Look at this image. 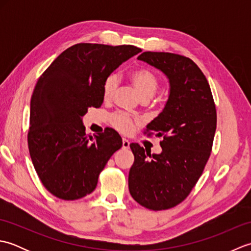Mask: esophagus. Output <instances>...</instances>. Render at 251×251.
Wrapping results in <instances>:
<instances>
[{
    "mask_svg": "<svg viewBox=\"0 0 251 251\" xmlns=\"http://www.w3.org/2000/svg\"><path fill=\"white\" fill-rule=\"evenodd\" d=\"M129 141L126 138H123V149H128L129 148Z\"/></svg>",
    "mask_w": 251,
    "mask_h": 251,
    "instance_id": "34e87169",
    "label": "esophagus"
}]
</instances>
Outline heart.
Segmentation results:
<instances>
[{
	"label": "heart",
	"mask_w": 251,
	"mask_h": 251,
	"mask_svg": "<svg viewBox=\"0 0 251 251\" xmlns=\"http://www.w3.org/2000/svg\"><path fill=\"white\" fill-rule=\"evenodd\" d=\"M129 79L143 100L152 98L156 94L159 87V81L157 76L150 70H148V69H135V70H132L129 73ZM117 86H119V76L115 73L109 74L104 78L102 84L103 99L109 100L113 97ZM111 124L122 132H129L132 128L134 121L127 113L116 112V113L112 114L111 116Z\"/></svg>",
	"instance_id": "b5f03b06"
}]
</instances>
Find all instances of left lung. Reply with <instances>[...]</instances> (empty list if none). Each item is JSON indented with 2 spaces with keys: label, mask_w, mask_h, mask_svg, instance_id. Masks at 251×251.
I'll return each instance as SVG.
<instances>
[{
  "label": "left lung",
  "mask_w": 251,
  "mask_h": 251,
  "mask_svg": "<svg viewBox=\"0 0 251 251\" xmlns=\"http://www.w3.org/2000/svg\"><path fill=\"white\" fill-rule=\"evenodd\" d=\"M138 59L162 71L170 88L165 108L145 132L163 137L162 152L151 154L131 143L128 188L138 204L165 210L183 201L202 174L216 132V105L206 76L190 58L145 51Z\"/></svg>",
  "instance_id": "left-lung-1"
}]
</instances>
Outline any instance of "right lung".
Returning <instances> with one entry per match:
<instances>
[{
	"label": "right lung",
	"instance_id": "obj_1",
	"mask_svg": "<svg viewBox=\"0 0 251 251\" xmlns=\"http://www.w3.org/2000/svg\"><path fill=\"white\" fill-rule=\"evenodd\" d=\"M141 50L79 43L62 51L37 81L30 103L28 146L42 183L65 201L92 193L122 138L108 128L87 137L83 116L103 102L104 78Z\"/></svg>",
	"mask_w": 251,
	"mask_h": 251
}]
</instances>
